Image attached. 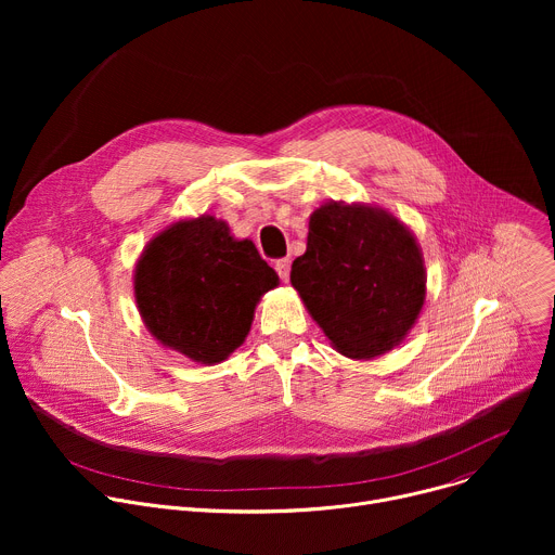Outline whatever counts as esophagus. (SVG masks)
<instances>
[{
    "label": "esophagus",
    "mask_w": 555,
    "mask_h": 555,
    "mask_svg": "<svg viewBox=\"0 0 555 555\" xmlns=\"http://www.w3.org/2000/svg\"><path fill=\"white\" fill-rule=\"evenodd\" d=\"M289 268H292V261L289 259H279L276 263H274V270L279 272V276L287 283L289 281Z\"/></svg>",
    "instance_id": "1"
}]
</instances>
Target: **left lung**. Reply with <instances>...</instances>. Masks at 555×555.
I'll return each instance as SVG.
<instances>
[{
    "mask_svg": "<svg viewBox=\"0 0 555 555\" xmlns=\"http://www.w3.org/2000/svg\"><path fill=\"white\" fill-rule=\"evenodd\" d=\"M289 281L332 347L351 360L398 347L426 300L424 255L413 230L371 204L315 208Z\"/></svg>",
    "mask_w": 555,
    "mask_h": 555,
    "instance_id": "8db88e82",
    "label": "left lung"
}]
</instances>
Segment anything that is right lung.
Here are the masks:
<instances>
[{
	"mask_svg": "<svg viewBox=\"0 0 555 555\" xmlns=\"http://www.w3.org/2000/svg\"><path fill=\"white\" fill-rule=\"evenodd\" d=\"M279 274L250 240H234L212 215L178 219L144 246L133 296L149 334L197 364L242 347L261 296Z\"/></svg>",
	"mask_w": 555,
	"mask_h": 555,
	"instance_id": "right-lung-1",
	"label": "right lung"
}]
</instances>
